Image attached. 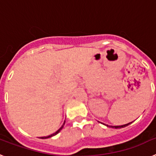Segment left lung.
<instances>
[{
  "label": "left lung",
  "mask_w": 156,
  "mask_h": 156,
  "mask_svg": "<svg viewBox=\"0 0 156 156\" xmlns=\"http://www.w3.org/2000/svg\"><path fill=\"white\" fill-rule=\"evenodd\" d=\"M131 122H129V123H127V124H124V125H122V126H108V125H106L107 126H109V127H112V128H115V129H117V128H122V127H125V126H128L129 124H130Z\"/></svg>",
  "instance_id": "left-lung-1"
}]
</instances>
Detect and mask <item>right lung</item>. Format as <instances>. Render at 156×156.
Masks as SVG:
<instances>
[{"mask_svg":"<svg viewBox=\"0 0 156 156\" xmlns=\"http://www.w3.org/2000/svg\"><path fill=\"white\" fill-rule=\"evenodd\" d=\"M64 124H65V122H64V123H63V125H62V127L60 128V129H58V130H57V131L55 132V133H52V134L49 135V136H47V137H41V138H42V139H45V138H49V137H53V136H55V135H56V134H57V133H58L59 132L61 131V130H62V128H63V126H64Z\"/></svg>","mask_w":156,"mask_h":156,"instance_id":"1","label":"right lung"}]
</instances>
